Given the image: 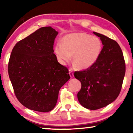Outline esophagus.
I'll list each match as a JSON object with an SVG mask.
<instances>
[{
    "instance_id": "34e87169",
    "label": "esophagus",
    "mask_w": 133,
    "mask_h": 133,
    "mask_svg": "<svg viewBox=\"0 0 133 133\" xmlns=\"http://www.w3.org/2000/svg\"><path fill=\"white\" fill-rule=\"evenodd\" d=\"M69 75H70V76H71V78L72 77H74V74H73V72L71 69L69 70Z\"/></svg>"
}]
</instances>
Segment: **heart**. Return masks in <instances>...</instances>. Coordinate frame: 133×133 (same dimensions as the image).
I'll list each match as a JSON object with an SVG mask.
<instances>
[{
  "instance_id": "1",
  "label": "heart",
  "mask_w": 133,
  "mask_h": 133,
  "mask_svg": "<svg viewBox=\"0 0 133 133\" xmlns=\"http://www.w3.org/2000/svg\"><path fill=\"white\" fill-rule=\"evenodd\" d=\"M103 44L98 37L86 33H74L67 35L62 43L55 46V54L58 61L65 65L71 60L80 69H88L97 61L101 53Z\"/></svg>"
}]
</instances>
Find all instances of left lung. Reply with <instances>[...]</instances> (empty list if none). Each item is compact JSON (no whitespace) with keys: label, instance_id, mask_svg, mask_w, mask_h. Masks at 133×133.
Segmentation results:
<instances>
[{"label":"left lung","instance_id":"8db88e82","mask_svg":"<svg viewBox=\"0 0 133 133\" xmlns=\"http://www.w3.org/2000/svg\"><path fill=\"white\" fill-rule=\"evenodd\" d=\"M103 47L99 57L90 68L76 71L74 76L81 82L77 93L82 106L96 110L108 106L119 96L126 72L123 52L116 41L101 34Z\"/></svg>","mask_w":133,"mask_h":133}]
</instances>
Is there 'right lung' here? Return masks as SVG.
I'll return each instance as SVG.
<instances>
[{
    "label": "right lung",
    "mask_w": 133,
    "mask_h": 133,
    "mask_svg": "<svg viewBox=\"0 0 133 133\" xmlns=\"http://www.w3.org/2000/svg\"><path fill=\"white\" fill-rule=\"evenodd\" d=\"M57 34L51 27H41L19 41L10 54L8 72L15 95L31 110H52L59 90L70 79L68 69L54 54Z\"/></svg>",
    "instance_id": "right-lung-1"
}]
</instances>
